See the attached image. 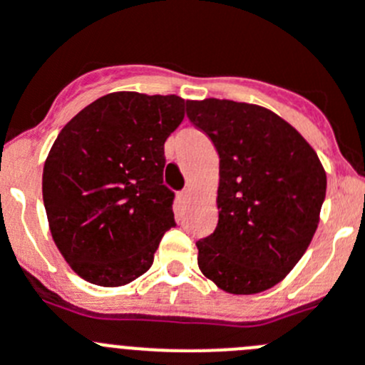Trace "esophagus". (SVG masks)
<instances>
[{
	"instance_id": "obj_1",
	"label": "esophagus",
	"mask_w": 365,
	"mask_h": 365,
	"mask_svg": "<svg viewBox=\"0 0 365 365\" xmlns=\"http://www.w3.org/2000/svg\"><path fill=\"white\" fill-rule=\"evenodd\" d=\"M179 199L182 200V202H186V200L190 199V190H182V192H179Z\"/></svg>"
}]
</instances>
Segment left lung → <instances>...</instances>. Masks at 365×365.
Listing matches in <instances>:
<instances>
[{
	"label": "left lung",
	"mask_w": 365,
	"mask_h": 365,
	"mask_svg": "<svg viewBox=\"0 0 365 365\" xmlns=\"http://www.w3.org/2000/svg\"><path fill=\"white\" fill-rule=\"evenodd\" d=\"M188 117L219 153V222L197 242L199 269L232 295L266 292L315 235L326 170L313 146L264 106L210 98L188 101Z\"/></svg>",
	"instance_id": "1"
}]
</instances>
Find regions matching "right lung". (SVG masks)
<instances>
[{
    "instance_id": "add662e5",
    "label": "right lung",
    "mask_w": 365,
    "mask_h": 365,
    "mask_svg": "<svg viewBox=\"0 0 365 365\" xmlns=\"http://www.w3.org/2000/svg\"><path fill=\"white\" fill-rule=\"evenodd\" d=\"M179 96L112 92L73 115L43 168V202L63 259L86 282L126 286L150 269L172 226L165 143L185 119Z\"/></svg>"
}]
</instances>
